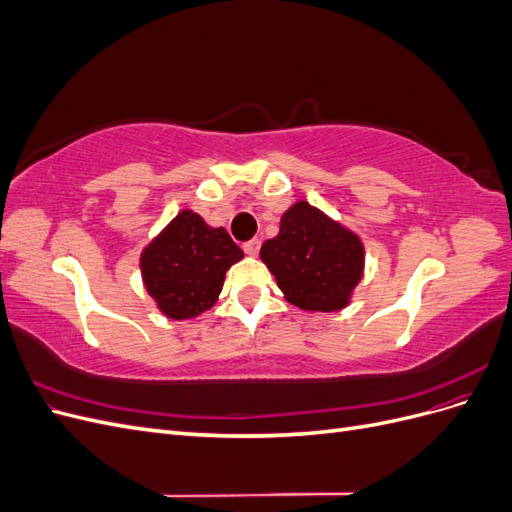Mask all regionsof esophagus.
I'll return each mask as SVG.
<instances>
[{"label":"esophagus","mask_w":512,"mask_h":512,"mask_svg":"<svg viewBox=\"0 0 512 512\" xmlns=\"http://www.w3.org/2000/svg\"><path fill=\"white\" fill-rule=\"evenodd\" d=\"M258 250H260V241H258V239H250V241L243 243V252H245V254L256 256Z\"/></svg>","instance_id":"esophagus-1"}]
</instances>
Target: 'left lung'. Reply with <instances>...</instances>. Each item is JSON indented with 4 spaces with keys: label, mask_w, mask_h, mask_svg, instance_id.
<instances>
[{
    "label": "left lung",
    "mask_w": 512,
    "mask_h": 512,
    "mask_svg": "<svg viewBox=\"0 0 512 512\" xmlns=\"http://www.w3.org/2000/svg\"><path fill=\"white\" fill-rule=\"evenodd\" d=\"M260 258L288 303L307 312H339L361 282L365 247L352 230L305 200L294 203Z\"/></svg>",
    "instance_id": "1"
}]
</instances>
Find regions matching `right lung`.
Here are the masks:
<instances>
[{"instance_id": "1", "label": "right lung", "mask_w": 512, "mask_h": 512, "mask_svg": "<svg viewBox=\"0 0 512 512\" xmlns=\"http://www.w3.org/2000/svg\"><path fill=\"white\" fill-rule=\"evenodd\" d=\"M241 258L243 250L224 228H213L198 213L183 209L143 250L141 273L160 312L188 320L213 307L226 271Z\"/></svg>"}]
</instances>
